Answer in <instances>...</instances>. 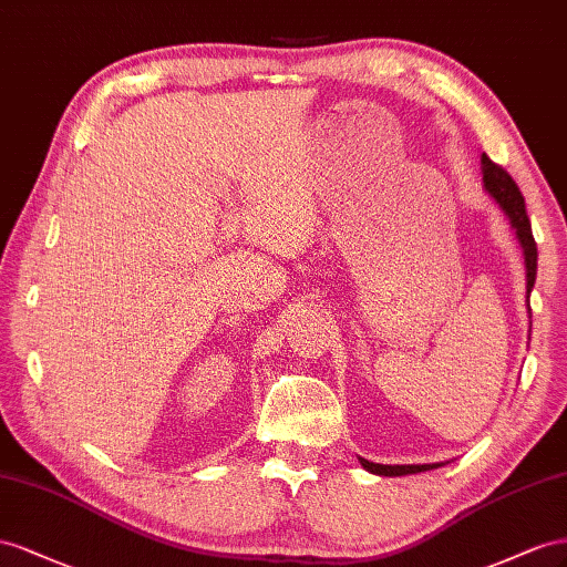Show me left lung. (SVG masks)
<instances>
[{
  "instance_id": "left-lung-1",
  "label": "left lung",
  "mask_w": 567,
  "mask_h": 567,
  "mask_svg": "<svg viewBox=\"0 0 567 567\" xmlns=\"http://www.w3.org/2000/svg\"><path fill=\"white\" fill-rule=\"evenodd\" d=\"M482 181H484V189H487L489 197L498 204L501 212L506 214L511 228L517 235V241H520L523 254H525V268H527V297L532 292V287H535L537 280V241L535 235H532V225L525 212V197L517 189L513 177L496 166L494 161L482 154ZM529 306V301H527ZM361 465L365 467L368 473L373 475H384V477H399V475H415V473H425V471H434V467H440L444 463H427V465H382V463H373V461H365L359 458Z\"/></svg>"
}]
</instances>
